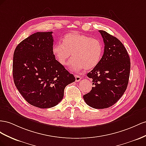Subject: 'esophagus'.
<instances>
[{"instance_id":"34e87169","label":"esophagus","mask_w":146,"mask_h":146,"mask_svg":"<svg viewBox=\"0 0 146 146\" xmlns=\"http://www.w3.org/2000/svg\"><path fill=\"white\" fill-rule=\"evenodd\" d=\"M74 76H75L76 82H79V81H80L81 78L80 76H78V75H75Z\"/></svg>"}]
</instances>
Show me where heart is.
<instances>
[{
    "label": "heart",
    "mask_w": 146,
    "mask_h": 146,
    "mask_svg": "<svg viewBox=\"0 0 146 146\" xmlns=\"http://www.w3.org/2000/svg\"><path fill=\"white\" fill-rule=\"evenodd\" d=\"M103 51L100 40L77 32L65 35L63 43L58 42L52 48L54 56L63 66L68 65L73 56L74 59L71 62L70 66L75 72L96 67L101 60Z\"/></svg>",
    "instance_id": "1"
}]
</instances>
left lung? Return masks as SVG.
<instances>
[{
	"label": "left lung",
	"mask_w": 146,
	"mask_h": 146,
	"mask_svg": "<svg viewBox=\"0 0 146 146\" xmlns=\"http://www.w3.org/2000/svg\"><path fill=\"white\" fill-rule=\"evenodd\" d=\"M105 49L96 67L87 73L92 79L90 92L83 95L85 102L95 109L114 105L125 92L130 77V59L126 48L116 37L99 31Z\"/></svg>",
	"instance_id": "8db88e82"
}]
</instances>
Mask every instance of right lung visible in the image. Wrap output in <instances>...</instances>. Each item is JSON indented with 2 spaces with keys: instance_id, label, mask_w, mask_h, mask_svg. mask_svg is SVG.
<instances>
[{
  "instance_id": "add662e5",
  "label": "right lung",
  "mask_w": 146,
  "mask_h": 146,
  "mask_svg": "<svg viewBox=\"0 0 146 146\" xmlns=\"http://www.w3.org/2000/svg\"><path fill=\"white\" fill-rule=\"evenodd\" d=\"M52 32H36L16 46L13 76L16 88L31 105L55 106L64 97L65 87L75 81L52 52Z\"/></svg>"
}]
</instances>
